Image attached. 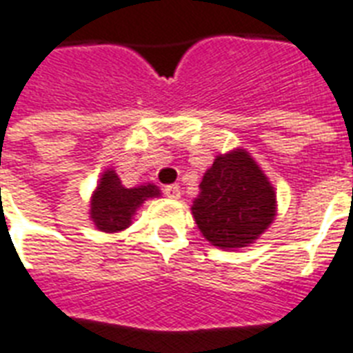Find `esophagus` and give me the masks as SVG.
Wrapping results in <instances>:
<instances>
[{"mask_svg": "<svg viewBox=\"0 0 353 353\" xmlns=\"http://www.w3.org/2000/svg\"><path fill=\"white\" fill-rule=\"evenodd\" d=\"M165 194L172 200H177V198H181V188H179V185H168V187H165Z\"/></svg>", "mask_w": 353, "mask_h": 353, "instance_id": "obj_1", "label": "esophagus"}]
</instances>
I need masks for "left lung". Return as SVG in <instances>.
Masks as SVG:
<instances>
[{"instance_id": "left-lung-1", "label": "left lung", "mask_w": 353, "mask_h": 353, "mask_svg": "<svg viewBox=\"0 0 353 353\" xmlns=\"http://www.w3.org/2000/svg\"><path fill=\"white\" fill-rule=\"evenodd\" d=\"M190 209L212 246L244 248L274 222L276 192L252 155L236 148L214 159Z\"/></svg>"}]
</instances>
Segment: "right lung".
<instances>
[{"label": "right lung", "mask_w": 353, "mask_h": 353, "mask_svg": "<svg viewBox=\"0 0 353 353\" xmlns=\"http://www.w3.org/2000/svg\"><path fill=\"white\" fill-rule=\"evenodd\" d=\"M161 196L157 185L146 183L141 187L125 188L112 168L101 174L90 200V219L99 231L118 233L131 225L137 209L150 198Z\"/></svg>", "instance_id": "1"}]
</instances>
